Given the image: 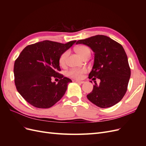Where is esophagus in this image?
Wrapping results in <instances>:
<instances>
[{"label": "esophagus", "mask_w": 146, "mask_h": 146, "mask_svg": "<svg viewBox=\"0 0 146 146\" xmlns=\"http://www.w3.org/2000/svg\"><path fill=\"white\" fill-rule=\"evenodd\" d=\"M76 82H77L78 84H82L84 83L83 81H80V80H76Z\"/></svg>", "instance_id": "34e87169"}]
</instances>
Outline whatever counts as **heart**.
I'll list each match as a JSON object with an SVG mask.
<instances>
[{
    "label": "heart",
    "instance_id": "heart-1",
    "mask_svg": "<svg viewBox=\"0 0 146 146\" xmlns=\"http://www.w3.org/2000/svg\"><path fill=\"white\" fill-rule=\"evenodd\" d=\"M76 50L77 54L80 55L82 58H85V56H90L91 50L90 48L85 45H81L77 47L76 48ZM69 54V50H66L60 56L59 63L60 66H63L66 63V60ZM86 71L85 69H71L66 72V75L68 76L75 78V79H80L83 76V74Z\"/></svg>",
    "mask_w": 146,
    "mask_h": 146
}]
</instances>
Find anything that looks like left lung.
I'll list each match as a JSON object with an SVG mask.
<instances>
[{"label":"left lung","mask_w":146,"mask_h":146,"mask_svg":"<svg viewBox=\"0 0 146 146\" xmlns=\"http://www.w3.org/2000/svg\"><path fill=\"white\" fill-rule=\"evenodd\" d=\"M76 44L86 45L93 51L94 64L89 78L94 77L100 80L99 85L94 82L88 99L102 108L117 104L125 94L131 74L123 47L110 38L99 35L78 40Z\"/></svg>","instance_id":"obj_1"}]
</instances>
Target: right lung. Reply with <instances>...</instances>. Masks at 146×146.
<instances>
[{"label": "right lung", "mask_w": 146, "mask_h": 146, "mask_svg": "<svg viewBox=\"0 0 146 146\" xmlns=\"http://www.w3.org/2000/svg\"><path fill=\"white\" fill-rule=\"evenodd\" d=\"M76 41L62 44L43 41L25 47L14 65L15 83L22 97L34 107L48 108L65 94L70 78L58 72L61 70L59 58ZM52 76L60 79L57 84Z\"/></svg>", "instance_id": "add662e5"}]
</instances>
